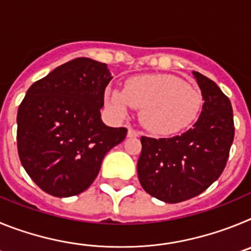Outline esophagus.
Wrapping results in <instances>:
<instances>
[{"label": "esophagus", "instance_id": "34e87169", "mask_svg": "<svg viewBox=\"0 0 251 251\" xmlns=\"http://www.w3.org/2000/svg\"><path fill=\"white\" fill-rule=\"evenodd\" d=\"M139 136H141V132L133 129L132 127L128 128V137H129V138H132V137H139Z\"/></svg>", "mask_w": 251, "mask_h": 251}]
</instances>
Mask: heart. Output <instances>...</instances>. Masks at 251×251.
<instances>
[{
	"instance_id": "heart-1",
	"label": "heart",
	"mask_w": 251,
	"mask_h": 251,
	"mask_svg": "<svg viewBox=\"0 0 251 251\" xmlns=\"http://www.w3.org/2000/svg\"><path fill=\"white\" fill-rule=\"evenodd\" d=\"M105 105L117 117L128 106L139 109L141 123L156 134H172L195 122L202 105V95L182 79L170 74L129 77L123 90L108 89Z\"/></svg>"
}]
</instances>
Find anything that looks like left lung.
Segmentation results:
<instances>
[{
  "instance_id": "1",
  "label": "left lung",
  "mask_w": 251,
  "mask_h": 251,
  "mask_svg": "<svg viewBox=\"0 0 251 251\" xmlns=\"http://www.w3.org/2000/svg\"><path fill=\"white\" fill-rule=\"evenodd\" d=\"M194 76L203 105L192 128L172 138H141L139 182L147 194L168 203L192 199L211 186L223 174L234 141L229 98L205 75L194 72Z\"/></svg>"
}]
</instances>
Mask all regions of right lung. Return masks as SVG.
Segmentation results:
<instances>
[{
  "label": "right lung",
  "mask_w": 251,
  "mask_h": 251,
  "mask_svg": "<svg viewBox=\"0 0 251 251\" xmlns=\"http://www.w3.org/2000/svg\"><path fill=\"white\" fill-rule=\"evenodd\" d=\"M106 64L77 57L28 88L17 112V151L31 179L56 197L79 195L97 178L104 156L127 128L103 123L112 80Z\"/></svg>",
  "instance_id": "right-lung-1"
}]
</instances>
